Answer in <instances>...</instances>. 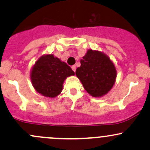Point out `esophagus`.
Masks as SVG:
<instances>
[{
    "label": "esophagus",
    "instance_id": "obj_1",
    "mask_svg": "<svg viewBox=\"0 0 150 150\" xmlns=\"http://www.w3.org/2000/svg\"><path fill=\"white\" fill-rule=\"evenodd\" d=\"M71 68H72V69H73V71L75 72V70H76V66H75V65H73Z\"/></svg>",
    "mask_w": 150,
    "mask_h": 150
}]
</instances>
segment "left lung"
<instances>
[{
	"instance_id": "obj_1",
	"label": "left lung",
	"mask_w": 150,
	"mask_h": 150,
	"mask_svg": "<svg viewBox=\"0 0 150 150\" xmlns=\"http://www.w3.org/2000/svg\"><path fill=\"white\" fill-rule=\"evenodd\" d=\"M80 63L75 75L91 96L103 97L112 89L117 72L113 61L107 55L101 51L89 49Z\"/></svg>"
}]
</instances>
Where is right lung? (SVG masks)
<instances>
[{
  "instance_id": "add662e5",
  "label": "right lung",
  "mask_w": 150,
  "mask_h": 150,
  "mask_svg": "<svg viewBox=\"0 0 150 150\" xmlns=\"http://www.w3.org/2000/svg\"><path fill=\"white\" fill-rule=\"evenodd\" d=\"M75 73L66 63L51 54L41 56L35 62L30 73L34 88L42 96L54 98L61 94L68 77Z\"/></svg>"
}]
</instances>
